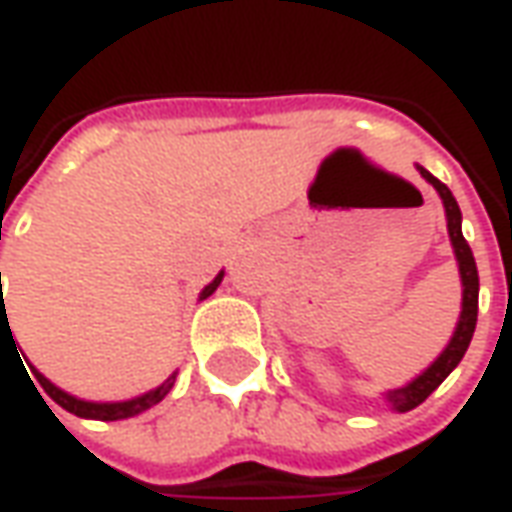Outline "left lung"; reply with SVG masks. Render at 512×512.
Instances as JSON below:
<instances>
[{"mask_svg": "<svg viewBox=\"0 0 512 512\" xmlns=\"http://www.w3.org/2000/svg\"><path fill=\"white\" fill-rule=\"evenodd\" d=\"M419 175L428 180L433 189L439 191L441 202H444V213H447V230H450L452 249H455V260H458V271H461V285H463V301H461V318H458V326H455V334L447 343V348L441 351L439 359L433 365L417 376L411 384L400 386V389H389L384 395V400L395 411H411L417 408L425 397L436 389V386L450 376L452 370L458 367V362L466 354V348L472 343L474 326H477V293H480V277H477V263H474V255L466 238L461 233V208L452 197V191L441 183L439 178H433L428 169L417 167Z\"/></svg>", "mask_w": 512, "mask_h": 512, "instance_id": "obj_1", "label": "left lung"}]
</instances>
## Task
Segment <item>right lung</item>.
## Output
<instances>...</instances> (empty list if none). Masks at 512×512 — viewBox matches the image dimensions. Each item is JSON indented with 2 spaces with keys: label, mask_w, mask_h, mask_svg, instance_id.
I'll return each instance as SVG.
<instances>
[{
  "label": "right lung",
  "mask_w": 512,
  "mask_h": 512,
  "mask_svg": "<svg viewBox=\"0 0 512 512\" xmlns=\"http://www.w3.org/2000/svg\"><path fill=\"white\" fill-rule=\"evenodd\" d=\"M222 277L224 271H219V277L213 279L211 285H205L200 293V301L208 299L213 290L222 285ZM0 282H2V274H0ZM2 326L5 329H10V323H7V310H5V299H2V285H0V332ZM10 337H13V332H10ZM16 345V343H13ZM32 373H35V378L40 381V386L46 389V395L57 403V406H62L65 411H71V414H76V417H84V419H101V422H115V419H128V417H136V414H142V411H147L150 406H156V403H161L164 397H167V392L175 386V373L164 381L161 386H156V389H150V392H145V395L134 397V400H123V403H90V400H79V397L68 395V392H62L60 386H54L46 376H40L38 370L32 367Z\"/></svg>",
  "instance_id": "obj_1"
}]
</instances>
